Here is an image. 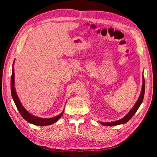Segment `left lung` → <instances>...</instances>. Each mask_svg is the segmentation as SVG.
Masks as SVG:
<instances>
[{
    "mask_svg": "<svg viewBox=\"0 0 157 157\" xmlns=\"http://www.w3.org/2000/svg\"><path fill=\"white\" fill-rule=\"evenodd\" d=\"M143 86H142V90H141V93H140V97L139 98V100H137V102L135 105L134 106L131 111L127 114V115L124 117L123 118L121 119V120L117 121H114V122H111V123H101V124H102L103 125L105 126H113V125H118V124H124L128 122L130 119L132 118V116L134 115L135 113L136 112V111L138 110V109L139 108L140 105H141V103L143 102V98H144V94H145V79H144V77H143Z\"/></svg>",
    "mask_w": 157,
    "mask_h": 157,
    "instance_id": "obj_1",
    "label": "left lung"
}]
</instances>
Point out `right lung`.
Masks as SVG:
<instances>
[{
  "label": "right lung",
  "mask_w": 157,
  "mask_h": 157,
  "mask_svg": "<svg viewBox=\"0 0 157 157\" xmlns=\"http://www.w3.org/2000/svg\"><path fill=\"white\" fill-rule=\"evenodd\" d=\"M11 93H12V96L13 100H14V102L15 103L16 106H17V109L19 111L21 115L22 116L23 118L25 119L26 121H28V123H32L33 124H35V125H39V126H46V125H50V124H52L55 123V122H57L59 119L62 116L63 112L60 113L59 115L54 117V118H38V117L34 116L28 113L27 111L25 109V108L23 107L22 105L20 102L19 99L17 95V93H16L15 89H14V68H12V74L11 77Z\"/></svg>",
  "instance_id": "add662e5"
}]
</instances>
